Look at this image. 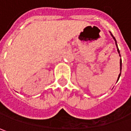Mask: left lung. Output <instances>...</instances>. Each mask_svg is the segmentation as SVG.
Returning <instances> with one entry per match:
<instances>
[{
    "label": "left lung",
    "instance_id": "obj_1",
    "mask_svg": "<svg viewBox=\"0 0 131 131\" xmlns=\"http://www.w3.org/2000/svg\"><path fill=\"white\" fill-rule=\"evenodd\" d=\"M111 36L113 37V35L111 34ZM113 38H114V39L115 40V42H116V43H117V41H116V39L114 38V37H113ZM116 45H117V51H118V53H119V48H118V47H117V45L116 44ZM120 56V55H119ZM121 70H122V60L120 59V71H121ZM120 75H121V72H120V73H119V77H118V80H119V77H120Z\"/></svg>",
    "mask_w": 131,
    "mask_h": 131
}]
</instances>
